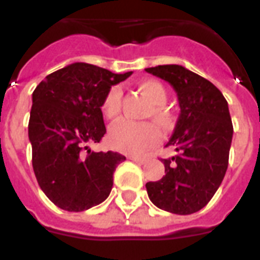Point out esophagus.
<instances>
[{
    "mask_svg": "<svg viewBox=\"0 0 260 260\" xmlns=\"http://www.w3.org/2000/svg\"><path fill=\"white\" fill-rule=\"evenodd\" d=\"M131 160H134L136 163H144L146 162V159L144 158H140V156H129Z\"/></svg>",
    "mask_w": 260,
    "mask_h": 260,
    "instance_id": "obj_1",
    "label": "esophagus"
}]
</instances>
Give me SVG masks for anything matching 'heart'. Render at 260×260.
<instances>
[{
	"mask_svg": "<svg viewBox=\"0 0 260 260\" xmlns=\"http://www.w3.org/2000/svg\"><path fill=\"white\" fill-rule=\"evenodd\" d=\"M138 89L151 104L147 117L152 118L155 124L163 131H169L174 125V114L166 108V87L156 79H144L138 83ZM121 90L113 86L108 91L101 104V112L106 120L114 121L120 116ZM152 122H120L110 129L109 143L116 150L124 154L138 155L156 146L160 139L158 128Z\"/></svg>",
	"mask_w": 260,
	"mask_h": 260,
	"instance_id": "obj_1",
	"label": "heart"
}]
</instances>
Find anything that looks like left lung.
Instances as JSON below:
<instances>
[{"label": "left lung", "instance_id": "8db88e82", "mask_svg": "<svg viewBox=\"0 0 260 260\" xmlns=\"http://www.w3.org/2000/svg\"><path fill=\"white\" fill-rule=\"evenodd\" d=\"M146 71L170 83L181 108L166 144L177 155L162 159L165 175L147 182V193L159 209L196 213L212 200L228 169L234 135L228 102L213 83L183 66L165 64Z\"/></svg>", "mask_w": 260, "mask_h": 260}]
</instances>
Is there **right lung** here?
I'll use <instances>...</instances> for the list:
<instances>
[{
	"mask_svg": "<svg viewBox=\"0 0 260 260\" xmlns=\"http://www.w3.org/2000/svg\"><path fill=\"white\" fill-rule=\"evenodd\" d=\"M131 74L73 63L47 75L35 89L28 124L32 166L39 186L60 209L82 212L110 194L114 170L125 156L94 152L89 144L106 134L104 98Z\"/></svg>",
	"mask_w": 260,
	"mask_h": 260,
	"instance_id": "obj_1",
	"label": "right lung"
}]
</instances>
